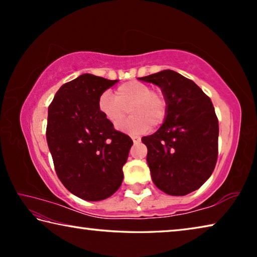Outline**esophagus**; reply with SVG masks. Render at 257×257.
Here are the masks:
<instances>
[{"instance_id":"1","label":"esophagus","mask_w":257,"mask_h":257,"mask_svg":"<svg viewBox=\"0 0 257 257\" xmlns=\"http://www.w3.org/2000/svg\"><path fill=\"white\" fill-rule=\"evenodd\" d=\"M132 139H133L134 144H138V143H141V137L139 136H132Z\"/></svg>"}]
</instances>
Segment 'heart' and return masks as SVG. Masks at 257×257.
<instances>
[{
    "label": "heart",
    "instance_id": "b5f03b06",
    "mask_svg": "<svg viewBox=\"0 0 257 257\" xmlns=\"http://www.w3.org/2000/svg\"><path fill=\"white\" fill-rule=\"evenodd\" d=\"M99 112L112 125L116 127L124 119L129 110L132 116L119 125V130L129 135H139L150 127L163 122L168 113V101L160 89H152L145 82L133 80L120 85L115 96L110 92L99 95Z\"/></svg>",
    "mask_w": 257,
    "mask_h": 257
}]
</instances>
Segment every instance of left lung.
<instances>
[{
    "mask_svg": "<svg viewBox=\"0 0 257 257\" xmlns=\"http://www.w3.org/2000/svg\"><path fill=\"white\" fill-rule=\"evenodd\" d=\"M159 86L168 101L164 122L143 137L152 180L171 196L198 189L214 170L219 121L205 93L180 73L163 70L138 78Z\"/></svg>",
    "mask_w": 257,
    "mask_h": 257,
    "instance_id": "1",
    "label": "left lung"
}]
</instances>
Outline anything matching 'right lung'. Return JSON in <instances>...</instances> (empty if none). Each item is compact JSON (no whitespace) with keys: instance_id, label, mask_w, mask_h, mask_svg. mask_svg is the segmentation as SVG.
Wrapping results in <instances>:
<instances>
[{"instance_id":"add662e5","label":"right lung","mask_w":257,"mask_h":257,"mask_svg":"<svg viewBox=\"0 0 257 257\" xmlns=\"http://www.w3.org/2000/svg\"><path fill=\"white\" fill-rule=\"evenodd\" d=\"M118 80L84 73L60 87L49 106L46 139L63 186L85 201L112 196L123 180L133 141L99 112V95Z\"/></svg>"}]
</instances>
